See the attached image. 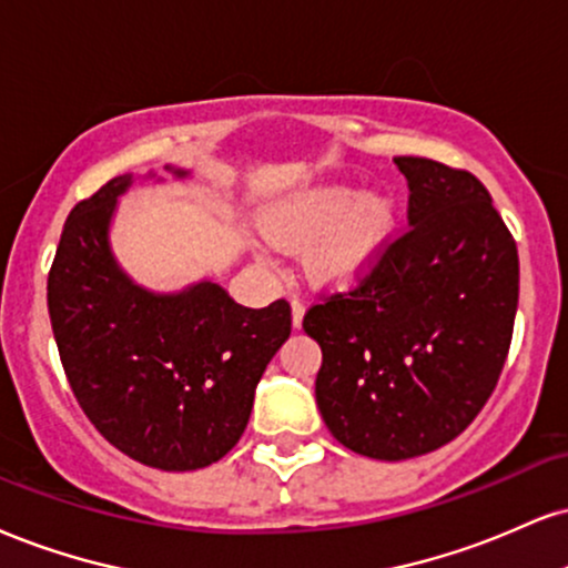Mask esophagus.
Returning a JSON list of instances; mask_svg holds the SVG:
<instances>
[{
	"label": "esophagus",
	"mask_w": 568,
	"mask_h": 568,
	"mask_svg": "<svg viewBox=\"0 0 568 568\" xmlns=\"http://www.w3.org/2000/svg\"><path fill=\"white\" fill-rule=\"evenodd\" d=\"M291 317H293V327H302V320H304L302 298H291Z\"/></svg>",
	"instance_id": "obj_1"
}]
</instances>
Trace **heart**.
I'll list each match as a JSON object with an SVG mask.
<instances>
[{
  "mask_svg": "<svg viewBox=\"0 0 568 568\" xmlns=\"http://www.w3.org/2000/svg\"><path fill=\"white\" fill-rule=\"evenodd\" d=\"M392 224L394 209L388 197L327 184L272 211L266 227L280 245H304L320 234L306 254L312 277L327 285H346L375 262Z\"/></svg>",
  "mask_w": 568,
  "mask_h": 568,
  "instance_id": "1",
  "label": "heart"
}]
</instances>
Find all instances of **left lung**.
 I'll return each instance as SVG.
<instances>
[{"instance_id": "obj_1", "label": "left lung", "mask_w": 568, "mask_h": 568, "mask_svg": "<svg viewBox=\"0 0 568 568\" xmlns=\"http://www.w3.org/2000/svg\"><path fill=\"white\" fill-rule=\"evenodd\" d=\"M407 230L349 291L320 293L314 396L352 453L407 460L453 442L495 392L518 306V248L466 169L399 155Z\"/></svg>"}]
</instances>
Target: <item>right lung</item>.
<instances>
[{
    "instance_id": "obj_1",
    "label": "right lung",
    "mask_w": 568,
    "mask_h": 568,
    "mask_svg": "<svg viewBox=\"0 0 568 568\" xmlns=\"http://www.w3.org/2000/svg\"><path fill=\"white\" fill-rule=\"evenodd\" d=\"M129 182L113 176L65 219L47 277L60 362L115 449L150 468H206L248 426L258 378L291 336V304L245 310L209 280L176 296L134 285L108 245Z\"/></svg>"
}]
</instances>
